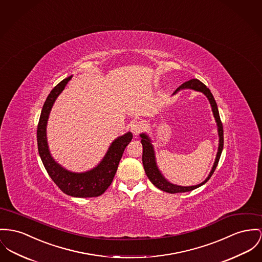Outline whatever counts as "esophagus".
Instances as JSON below:
<instances>
[{
  "instance_id": "obj_1",
  "label": "esophagus",
  "mask_w": 262,
  "mask_h": 262,
  "mask_svg": "<svg viewBox=\"0 0 262 262\" xmlns=\"http://www.w3.org/2000/svg\"><path fill=\"white\" fill-rule=\"evenodd\" d=\"M130 129L134 135H139L140 133L144 130V124L140 121H133L130 125Z\"/></svg>"
}]
</instances>
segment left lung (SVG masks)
Wrapping results in <instances>:
<instances>
[{
    "label": "left lung",
    "mask_w": 262,
    "mask_h": 262,
    "mask_svg": "<svg viewBox=\"0 0 262 262\" xmlns=\"http://www.w3.org/2000/svg\"><path fill=\"white\" fill-rule=\"evenodd\" d=\"M185 88H191L196 91H201L203 92L208 98H209V102L211 105V109H212V113L214 115L215 121L217 124V128H219V135H220V145H219V151L216 154V158L213 164V167L209 173V177L200 185L196 186H192V187H181V186H177L173 185L171 183H169L162 174L160 173V171L158 170L157 165H156V161H155V155H154V150H153V146L150 143V139L148 138L147 135L145 134H141V143L143 146V155H142V162H143V166H144V170L145 173L147 174V177L149 178V180L152 182V184L157 187L158 189L164 191V192H185L192 191L201 186H203L204 184H206L209 180V178L212 176L217 164L220 161V158L222 155V151L224 148V129H223V123L220 117V113H219V109H217V105L215 103V100L210 92L209 88H207L202 81H200L199 79H191L185 83H183L181 86L176 89L174 93H177L179 90L181 89H185Z\"/></svg>",
    "instance_id": "obj_1"
}]
</instances>
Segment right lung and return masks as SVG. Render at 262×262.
Masks as SVG:
<instances>
[{
    "mask_svg": "<svg viewBox=\"0 0 262 262\" xmlns=\"http://www.w3.org/2000/svg\"><path fill=\"white\" fill-rule=\"evenodd\" d=\"M71 76L60 81L49 94L42 106L36 130L37 149L42 164L55 185L69 195L76 198H93L102 194L111 185L126 146L131 142L132 134L126 133L115 140L101 163L91 171L76 174L67 171L54 162L47 142V122L53 103L64 89Z\"/></svg>",
    "mask_w": 262,
    "mask_h": 262,
    "instance_id": "obj_1",
    "label": "right lung"
}]
</instances>
